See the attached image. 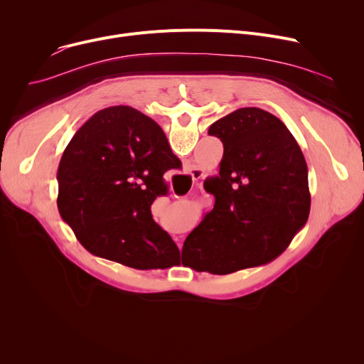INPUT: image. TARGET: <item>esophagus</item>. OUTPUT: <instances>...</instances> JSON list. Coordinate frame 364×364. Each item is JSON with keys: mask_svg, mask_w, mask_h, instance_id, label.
I'll list each match as a JSON object with an SVG mask.
<instances>
[{"mask_svg": "<svg viewBox=\"0 0 364 364\" xmlns=\"http://www.w3.org/2000/svg\"><path fill=\"white\" fill-rule=\"evenodd\" d=\"M187 174L192 176V180H199V178H203L205 177V172L202 168H198L195 165H190L188 169H187Z\"/></svg>", "mask_w": 364, "mask_h": 364, "instance_id": "esophagus-1", "label": "esophagus"}]
</instances>
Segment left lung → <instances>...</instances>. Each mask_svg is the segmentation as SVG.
<instances>
[{
    "mask_svg": "<svg viewBox=\"0 0 364 364\" xmlns=\"http://www.w3.org/2000/svg\"><path fill=\"white\" fill-rule=\"evenodd\" d=\"M208 134L224 146L220 176L205 187L215 205L184 240V257L195 270L213 274L270 262L310 215L301 147L277 117L258 107L232 112Z\"/></svg>",
    "mask_w": 364,
    "mask_h": 364,
    "instance_id": "1",
    "label": "left lung"
}]
</instances>
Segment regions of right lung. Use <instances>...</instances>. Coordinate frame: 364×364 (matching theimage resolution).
<instances>
[{"label":"right lung","instance_id":"1","mask_svg":"<svg viewBox=\"0 0 364 364\" xmlns=\"http://www.w3.org/2000/svg\"><path fill=\"white\" fill-rule=\"evenodd\" d=\"M162 128L129 106L94 113L75 132L57 169L60 217L94 255L139 270L165 269L178 254L150 206L180 168Z\"/></svg>","mask_w":364,"mask_h":364}]
</instances>
